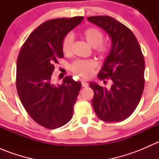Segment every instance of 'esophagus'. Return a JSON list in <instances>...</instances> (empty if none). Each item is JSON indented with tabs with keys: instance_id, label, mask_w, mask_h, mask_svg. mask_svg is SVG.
Masks as SVG:
<instances>
[{
	"instance_id": "1",
	"label": "esophagus",
	"mask_w": 159,
	"mask_h": 159,
	"mask_svg": "<svg viewBox=\"0 0 159 159\" xmlns=\"http://www.w3.org/2000/svg\"><path fill=\"white\" fill-rule=\"evenodd\" d=\"M81 84H82V87L84 88H87L88 86H89V84H88L86 81H82V82H81Z\"/></svg>"
}]
</instances>
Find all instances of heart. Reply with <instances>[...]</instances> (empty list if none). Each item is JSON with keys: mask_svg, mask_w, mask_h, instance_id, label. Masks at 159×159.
<instances>
[{"mask_svg": "<svg viewBox=\"0 0 159 159\" xmlns=\"http://www.w3.org/2000/svg\"><path fill=\"white\" fill-rule=\"evenodd\" d=\"M82 37L84 41L91 48H96V52L101 57H104L108 52V46L103 44L104 34L100 30L96 28H89L84 30ZM74 38L71 34H68L64 38L62 42V50L65 54H70L71 51ZM95 68L94 61L91 60L76 61L71 65L72 71L81 78H89Z\"/></svg>", "mask_w": 159, "mask_h": 159, "instance_id": "obj_1", "label": "heart"}]
</instances>
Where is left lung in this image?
Returning <instances> with one entry per match:
<instances>
[{"mask_svg": "<svg viewBox=\"0 0 159 159\" xmlns=\"http://www.w3.org/2000/svg\"><path fill=\"white\" fill-rule=\"evenodd\" d=\"M88 20L102 28L111 41L98 78H110L112 85L107 89L95 82L90 83L94 91L93 108L102 121H124L135 110L145 86V65L141 47L131 30L113 17L94 16Z\"/></svg>", "mask_w": 159, "mask_h": 159, "instance_id": "8db88e82", "label": "left lung"}]
</instances>
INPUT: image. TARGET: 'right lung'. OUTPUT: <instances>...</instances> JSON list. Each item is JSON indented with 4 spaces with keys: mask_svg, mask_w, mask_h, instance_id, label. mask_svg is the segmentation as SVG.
I'll use <instances>...</instances> for the list:
<instances>
[{
    "mask_svg": "<svg viewBox=\"0 0 159 159\" xmlns=\"http://www.w3.org/2000/svg\"><path fill=\"white\" fill-rule=\"evenodd\" d=\"M84 17L57 18L41 24L22 46L17 61L16 87L28 115L40 125L54 129L73 116L81 83L66 76L63 84L51 81L54 64L64 57L62 42Z\"/></svg>",
    "mask_w": 159,
    "mask_h": 159,
    "instance_id": "right-lung-1",
    "label": "right lung"
}]
</instances>
